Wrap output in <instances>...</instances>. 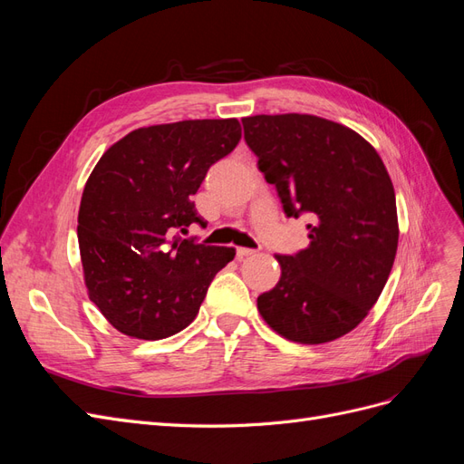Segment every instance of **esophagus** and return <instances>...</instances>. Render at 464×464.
<instances>
[{
	"label": "esophagus",
	"instance_id": "esophagus-1",
	"mask_svg": "<svg viewBox=\"0 0 464 464\" xmlns=\"http://www.w3.org/2000/svg\"><path fill=\"white\" fill-rule=\"evenodd\" d=\"M236 254H237V257L244 259V257H251V256H256V254H257V249H249V247H237V249H236Z\"/></svg>",
	"mask_w": 464,
	"mask_h": 464
}]
</instances>
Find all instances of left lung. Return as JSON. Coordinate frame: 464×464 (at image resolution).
Segmentation results:
<instances>
[{
    "mask_svg": "<svg viewBox=\"0 0 464 464\" xmlns=\"http://www.w3.org/2000/svg\"><path fill=\"white\" fill-rule=\"evenodd\" d=\"M242 123L286 217L312 218L310 246L276 256L280 280L257 298V310L288 341L331 343L368 315L397 256L387 168L366 139L325 118L261 114Z\"/></svg>",
    "mask_w": 464,
    "mask_h": 464,
    "instance_id": "1",
    "label": "left lung"
}]
</instances>
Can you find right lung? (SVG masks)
Instances as JSON below:
<instances>
[{
	"mask_svg": "<svg viewBox=\"0 0 464 464\" xmlns=\"http://www.w3.org/2000/svg\"><path fill=\"white\" fill-rule=\"evenodd\" d=\"M242 139L240 121L186 120L139 128L111 145L87 179L79 249L89 298L120 333L159 341L198 315L234 247L184 240L205 227L191 195Z\"/></svg>",
	"mask_w": 464,
	"mask_h": 464,
	"instance_id": "1",
	"label": "right lung"
}]
</instances>
